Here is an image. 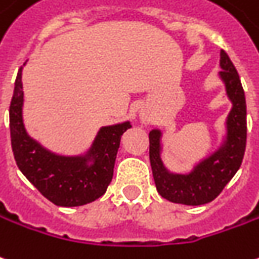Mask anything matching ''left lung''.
<instances>
[{"instance_id":"8db88e82","label":"left lung","mask_w":259,"mask_h":259,"mask_svg":"<svg viewBox=\"0 0 259 259\" xmlns=\"http://www.w3.org/2000/svg\"><path fill=\"white\" fill-rule=\"evenodd\" d=\"M220 77L226 84V91L233 102L227 116L226 142L218 151L199 162L192 172H168L161 161V132L151 130L150 164L153 169L155 188L164 199L181 205H205L216 199L241 167L247 144V105L243 85L236 67L227 53L220 52Z\"/></svg>"}]
</instances>
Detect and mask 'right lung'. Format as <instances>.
<instances>
[{
  "instance_id": "right-lung-1",
  "label": "right lung",
  "mask_w": 259,
  "mask_h": 259,
  "mask_svg": "<svg viewBox=\"0 0 259 259\" xmlns=\"http://www.w3.org/2000/svg\"><path fill=\"white\" fill-rule=\"evenodd\" d=\"M22 105L21 67L10 106L11 144L16 165L29 182L57 206H82L101 198L113 177L120 137L132 124L124 122L102 127L85 155L63 157L29 137L23 126Z\"/></svg>"
}]
</instances>
